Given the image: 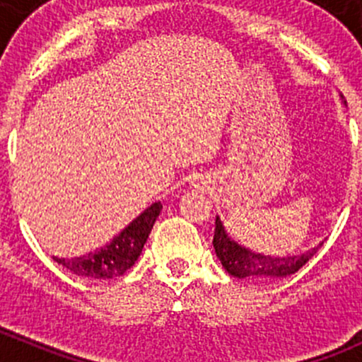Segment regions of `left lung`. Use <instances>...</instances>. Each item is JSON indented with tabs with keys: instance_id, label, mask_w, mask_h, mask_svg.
<instances>
[{
	"instance_id": "1",
	"label": "left lung",
	"mask_w": 362,
	"mask_h": 362,
	"mask_svg": "<svg viewBox=\"0 0 362 362\" xmlns=\"http://www.w3.org/2000/svg\"><path fill=\"white\" fill-rule=\"evenodd\" d=\"M319 247L305 252L301 255H287V257H269V255L255 254V252L238 245L235 240L229 238L221 218H215V254L221 259L226 272L229 275L236 276V279L275 280L289 276L298 272V269H301L313 257V254L319 250Z\"/></svg>"
}]
</instances>
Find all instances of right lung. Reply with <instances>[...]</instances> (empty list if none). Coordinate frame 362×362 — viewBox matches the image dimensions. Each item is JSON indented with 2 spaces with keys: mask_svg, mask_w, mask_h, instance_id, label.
<instances>
[{
  "mask_svg": "<svg viewBox=\"0 0 362 362\" xmlns=\"http://www.w3.org/2000/svg\"><path fill=\"white\" fill-rule=\"evenodd\" d=\"M160 210H163L160 202L152 203L103 249L89 252L80 257H54V261L83 279L107 280L124 275L140 257Z\"/></svg>",
  "mask_w": 362,
  "mask_h": 362,
  "instance_id": "add662e5",
  "label": "right lung"
}]
</instances>
